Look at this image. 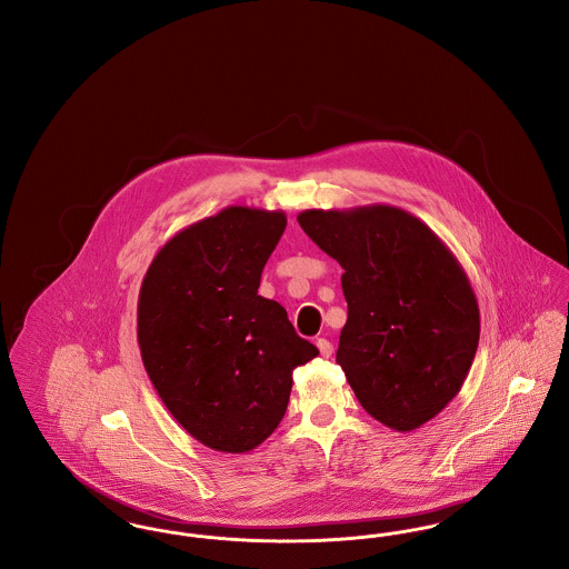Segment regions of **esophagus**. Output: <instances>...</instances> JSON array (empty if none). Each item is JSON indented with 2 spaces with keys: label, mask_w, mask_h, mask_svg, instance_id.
Instances as JSON below:
<instances>
[{
  "label": "esophagus",
  "mask_w": 569,
  "mask_h": 569,
  "mask_svg": "<svg viewBox=\"0 0 569 569\" xmlns=\"http://www.w3.org/2000/svg\"><path fill=\"white\" fill-rule=\"evenodd\" d=\"M316 346H318V350H320V353H322L325 358H328V356L332 353V343H330L328 339H318Z\"/></svg>",
  "instance_id": "obj_1"
}]
</instances>
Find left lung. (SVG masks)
<instances>
[{
  "label": "left lung",
  "instance_id": "left-lung-1",
  "mask_svg": "<svg viewBox=\"0 0 569 569\" xmlns=\"http://www.w3.org/2000/svg\"><path fill=\"white\" fill-rule=\"evenodd\" d=\"M297 219L346 271L337 362L356 399L388 429L422 427L459 395L480 341L478 300L459 260L397 207L309 209Z\"/></svg>",
  "mask_w": 569,
  "mask_h": 569
}]
</instances>
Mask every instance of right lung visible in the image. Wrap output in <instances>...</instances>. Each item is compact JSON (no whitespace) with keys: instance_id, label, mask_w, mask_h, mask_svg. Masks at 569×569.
I'll use <instances>...</instances> for the list:
<instances>
[{"instance_id":"1","label":"right lung","mask_w":569,"mask_h":569,"mask_svg":"<svg viewBox=\"0 0 569 569\" xmlns=\"http://www.w3.org/2000/svg\"><path fill=\"white\" fill-rule=\"evenodd\" d=\"M283 211L228 207L177 232L138 295V346L174 420L217 452L241 455L279 427L292 371L318 356L260 277Z\"/></svg>"}]
</instances>
